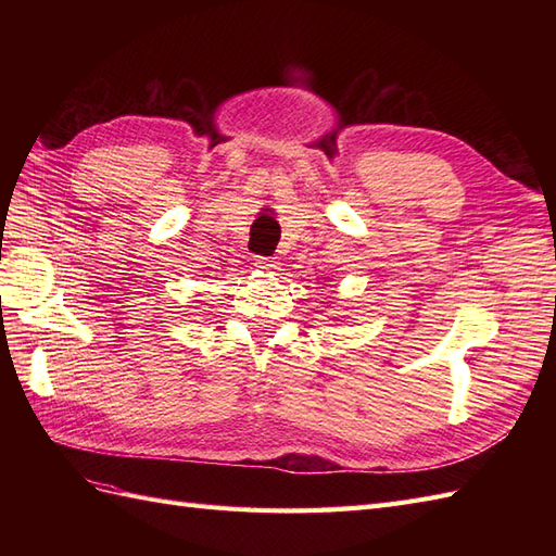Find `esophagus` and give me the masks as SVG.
<instances>
[{
  "label": "esophagus",
  "mask_w": 556,
  "mask_h": 556,
  "mask_svg": "<svg viewBox=\"0 0 556 556\" xmlns=\"http://www.w3.org/2000/svg\"><path fill=\"white\" fill-rule=\"evenodd\" d=\"M278 260L276 257H257L255 266L262 268V271H278Z\"/></svg>",
  "instance_id": "esophagus-1"
}]
</instances>
